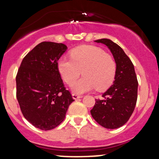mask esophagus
Returning a JSON list of instances; mask_svg holds the SVG:
<instances>
[{
	"label": "esophagus",
	"instance_id": "obj_1",
	"mask_svg": "<svg viewBox=\"0 0 159 159\" xmlns=\"http://www.w3.org/2000/svg\"><path fill=\"white\" fill-rule=\"evenodd\" d=\"M72 98H73L74 99H78V98H81V95H78L76 93H72Z\"/></svg>",
	"mask_w": 159,
	"mask_h": 159
}]
</instances>
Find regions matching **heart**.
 Returning a JSON list of instances; mask_svg holds the SVG:
<instances>
[{"label":"heart","mask_w":159,"mask_h":159,"mask_svg":"<svg viewBox=\"0 0 159 159\" xmlns=\"http://www.w3.org/2000/svg\"><path fill=\"white\" fill-rule=\"evenodd\" d=\"M70 57L61 58L57 62V68L63 80L69 85L75 81L82 71L84 77L72 87L75 93H84L95 88L103 91L112 84L116 75V62L102 49L82 45L70 52Z\"/></svg>","instance_id":"heart-1"}]
</instances>
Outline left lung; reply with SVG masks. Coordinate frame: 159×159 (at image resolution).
<instances>
[{
  "mask_svg": "<svg viewBox=\"0 0 159 159\" xmlns=\"http://www.w3.org/2000/svg\"><path fill=\"white\" fill-rule=\"evenodd\" d=\"M95 42L102 43L109 48L116 62V69L114 83L102 94V99H96L90 113L102 126L117 129L129 120L135 107L138 87L135 71L132 62L117 44L108 39Z\"/></svg>",
  "mask_w": 159,
  "mask_h": 159,
  "instance_id": "8db88e82",
  "label": "left lung"
}]
</instances>
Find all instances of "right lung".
Returning <instances> with one entry per match:
<instances>
[{
    "label": "right lung",
    "mask_w": 159,
    "mask_h": 159,
    "mask_svg": "<svg viewBox=\"0 0 159 159\" xmlns=\"http://www.w3.org/2000/svg\"><path fill=\"white\" fill-rule=\"evenodd\" d=\"M66 49L63 43L43 42L24 57L18 70L16 97L21 113L41 130L59 125L74 101L57 68V62Z\"/></svg>",
    "instance_id": "obj_1"
}]
</instances>
